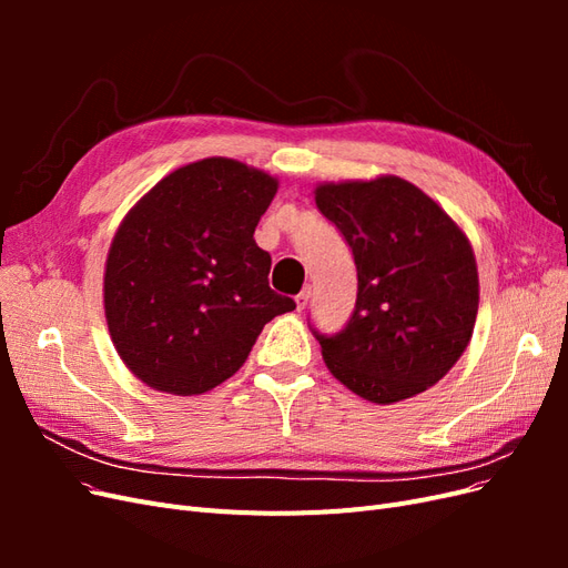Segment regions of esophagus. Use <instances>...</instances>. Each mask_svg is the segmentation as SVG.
<instances>
[{
  "mask_svg": "<svg viewBox=\"0 0 568 568\" xmlns=\"http://www.w3.org/2000/svg\"><path fill=\"white\" fill-rule=\"evenodd\" d=\"M307 298H311V288L305 286V288L301 291V294L294 298V301H296V307H298V311H303V307L307 305Z\"/></svg>",
  "mask_w": 568,
  "mask_h": 568,
  "instance_id": "34e87169",
  "label": "esophagus"
}]
</instances>
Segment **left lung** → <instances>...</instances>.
I'll return each mask as SVG.
<instances>
[{"mask_svg": "<svg viewBox=\"0 0 568 568\" xmlns=\"http://www.w3.org/2000/svg\"><path fill=\"white\" fill-rule=\"evenodd\" d=\"M315 203L353 248L357 301L336 336L317 334L336 379L376 405L438 384L467 351L478 270L467 234L412 182H322Z\"/></svg>", "mask_w": 568, "mask_h": 568, "instance_id": "obj_1", "label": "left lung"}]
</instances>
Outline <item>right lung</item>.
<instances>
[{"label": "right lung", "mask_w": 568, "mask_h": 568, "mask_svg": "<svg viewBox=\"0 0 568 568\" xmlns=\"http://www.w3.org/2000/svg\"><path fill=\"white\" fill-rule=\"evenodd\" d=\"M280 180L234 159L165 175L120 222L104 270V311L125 367L153 390L199 395L246 363L263 326L296 303L267 282L257 220Z\"/></svg>", "instance_id": "add662e5"}]
</instances>
